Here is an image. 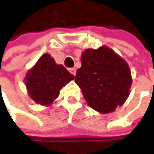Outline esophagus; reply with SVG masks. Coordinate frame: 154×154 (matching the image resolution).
I'll return each mask as SVG.
<instances>
[{
    "mask_svg": "<svg viewBox=\"0 0 154 154\" xmlns=\"http://www.w3.org/2000/svg\"><path fill=\"white\" fill-rule=\"evenodd\" d=\"M69 72H71L72 75L75 76V75H76V68H70V69H69Z\"/></svg>",
    "mask_w": 154,
    "mask_h": 154,
    "instance_id": "esophagus-1",
    "label": "esophagus"
}]
</instances>
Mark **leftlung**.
Wrapping results in <instances>:
<instances>
[{
  "label": "left lung",
  "mask_w": 154,
  "mask_h": 154,
  "mask_svg": "<svg viewBox=\"0 0 154 154\" xmlns=\"http://www.w3.org/2000/svg\"><path fill=\"white\" fill-rule=\"evenodd\" d=\"M81 63L75 82L91 108L100 113H109L125 103L130 94L132 77L123 58L102 46L82 52Z\"/></svg>",
  "instance_id": "left-lung-1"
}]
</instances>
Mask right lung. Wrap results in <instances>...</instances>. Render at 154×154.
I'll return each instance as SVG.
<instances>
[{
    "label": "right lung",
    "instance_id": "obj_1",
    "mask_svg": "<svg viewBox=\"0 0 154 154\" xmlns=\"http://www.w3.org/2000/svg\"><path fill=\"white\" fill-rule=\"evenodd\" d=\"M74 77L62 65H57L49 54H44L28 72L24 82L35 103L50 106L61 88Z\"/></svg>",
    "mask_w": 154,
    "mask_h": 154
}]
</instances>
